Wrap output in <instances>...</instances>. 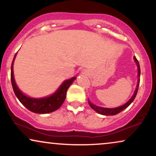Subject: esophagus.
Instances as JSON below:
<instances>
[{
	"mask_svg": "<svg viewBox=\"0 0 156 156\" xmlns=\"http://www.w3.org/2000/svg\"><path fill=\"white\" fill-rule=\"evenodd\" d=\"M82 74H86V72H85L84 70H83V71H82Z\"/></svg>",
	"mask_w": 156,
	"mask_h": 156,
	"instance_id": "34e87169",
	"label": "esophagus"
}]
</instances>
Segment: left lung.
Returning <instances> with one entry per match:
<instances>
[{"label": "left lung", "instance_id": "8db88e82", "mask_svg": "<svg viewBox=\"0 0 156 156\" xmlns=\"http://www.w3.org/2000/svg\"><path fill=\"white\" fill-rule=\"evenodd\" d=\"M133 58H134V60H135L136 65H137V67H138V77H140V69L139 62H138V59H136V57H133ZM139 83H140V80H139V79H138V84H137V85H136V89L135 91H134L133 95L132 96V97L129 100V101L126 102V103L125 104H123V105H122V106H119V107L113 108L100 107V106H96V105H94V104H93L92 103H91V102L89 101V100L88 102H89V106H90L91 108H92V109L94 110L95 112H97V113H99V114H101V115H105V116H113V115H116L117 114H119V113H120L121 112H122L123 110H124L125 108H126L128 106H129L130 104H131L132 102L133 101L134 99H135L136 97V94H137L138 87H139Z\"/></svg>", "mask_w": 156, "mask_h": 156}]
</instances>
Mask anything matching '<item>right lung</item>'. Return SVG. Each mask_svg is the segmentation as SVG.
Returning <instances> with one entry per match:
<instances>
[{
	"label": "right lung",
	"instance_id": "right-lung-1",
	"mask_svg": "<svg viewBox=\"0 0 156 156\" xmlns=\"http://www.w3.org/2000/svg\"><path fill=\"white\" fill-rule=\"evenodd\" d=\"M16 56V54L15 55L11 65L10 80H11L15 94L19 101L21 102V104L30 112L36 113V114H48V113L55 112V111L58 109L65 101L67 89L72 84V83L75 80V76L65 81L61 84V86L59 87L58 89L50 97L40 98V99L28 97L23 94L22 91L18 89V86L16 84V82H15L12 65H13V62Z\"/></svg>",
	"mask_w": 156,
	"mask_h": 156
}]
</instances>
